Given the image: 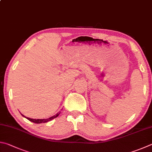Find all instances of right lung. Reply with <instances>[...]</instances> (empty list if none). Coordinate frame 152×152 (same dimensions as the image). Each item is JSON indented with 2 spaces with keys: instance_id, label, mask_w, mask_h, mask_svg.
Returning <instances> with one entry per match:
<instances>
[{
  "instance_id": "obj_1",
  "label": "right lung",
  "mask_w": 152,
  "mask_h": 152,
  "mask_svg": "<svg viewBox=\"0 0 152 152\" xmlns=\"http://www.w3.org/2000/svg\"><path fill=\"white\" fill-rule=\"evenodd\" d=\"M60 114V113L58 112V113H57V114H56V115H53V116H52V117L49 118H46V119H32V118H27V117H26V116H24V115H23L22 114H21V115H23V117L26 118L27 120H28L29 121H30V122H34V123H36V124H42V123L48 122H49V121H50V120H52L54 119L55 118H56V117L58 116V115H59Z\"/></svg>"
}]
</instances>
